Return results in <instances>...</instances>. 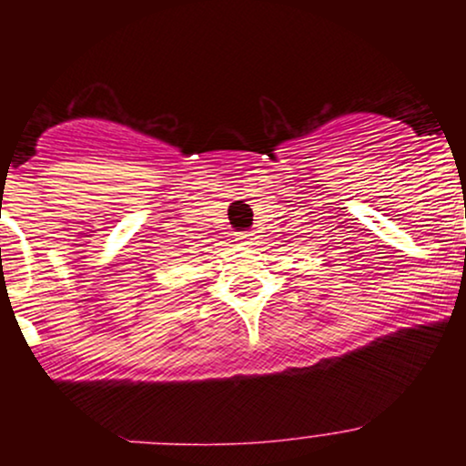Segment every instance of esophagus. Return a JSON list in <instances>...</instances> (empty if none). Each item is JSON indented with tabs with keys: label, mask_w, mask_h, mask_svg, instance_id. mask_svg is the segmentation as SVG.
Here are the masks:
<instances>
[{
	"label": "esophagus",
	"mask_w": 466,
	"mask_h": 466,
	"mask_svg": "<svg viewBox=\"0 0 466 466\" xmlns=\"http://www.w3.org/2000/svg\"><path fill=\"white\" fill-rule=\"evenodd\" d=\"M237 240L240 245H256V237L251 232H240L238 237H237Z\"/></svg>",
	"instance_id": "obj_1"
}]
</instances>
